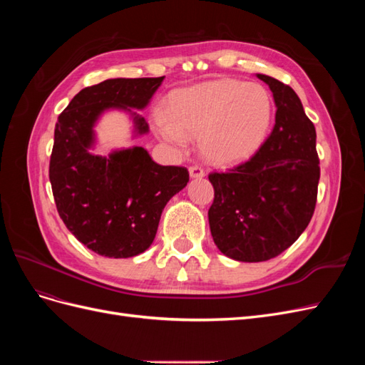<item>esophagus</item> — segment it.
Instances as JSON below:
<instances>
[{
  "label": "esophagus",
  "mask_w": 365,
  "mask_h": 365,
  "mask_svg": "<svg viewBox=\"0 0 365 365\" xmlns=\"http://www.w3.org/2000/svg\"><path fill=\"white\" fill-rule=\"evenodd\" d=\"M189 173H190L192 180H201L205 175V172L201 168H197V165H192V168L189 169Z\"/></svg>",
  "instance_id": "esophagus-1"
}]
</instances>
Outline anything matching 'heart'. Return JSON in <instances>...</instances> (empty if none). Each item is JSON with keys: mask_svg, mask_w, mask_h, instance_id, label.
Here are the masks:
<instances>
[{"mask_svg": "<svg viewBox=\"0 0 365 365\" xmlns=\"http://www.w3.org/2000/svg\"><path fill=\"white\" fill-rule=\"evenodd\" d=\"M272 98L264 86L236 79L208 81L185 88L170 101L169 113L153 118L160 137L185 149L200 135L202 155L230 168L250 160L267 140L272 121Z\"/></svg>", "mask_w": 365, "mask_h": 365, "instance_id": "obj_1", "label": "heart"}]
</instances>
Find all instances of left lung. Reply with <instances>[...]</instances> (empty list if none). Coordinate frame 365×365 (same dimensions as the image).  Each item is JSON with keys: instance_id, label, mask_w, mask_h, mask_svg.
Returning a JSON list of instances; mask_svg holds the SVG:
<instances>
[{"instance_id": "1", "label": "left lung", "mask_w": 365, "mask_h": 365, "mask_svg": "<svg viewBox=\"0 0 365 365\" xmlns=\"http://www.w3.org/2000/svg\"><path fill=\"white\" fill-rule=\"evenodd\" d=\"M257 77L277 108L271 135L247 163L208 175L210 231L219 251L239 262H264L289 248L311 222L319 181L317 132L302 101L274 77Z\"/></svg>"}]
</instances>
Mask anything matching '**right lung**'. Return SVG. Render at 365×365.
<instances>
[{
	"label": "right lung",
	"instance_id": "1",
	"mask_svg": "<svg viewBox=\"0 0 365 365\" xmlns=\"http://www.w3.org/2000/svg\"><path fill=\"white\" fill-rule=\"evenodd\" d=\"M163 77L108 79L83 88L63 109L54 128L50 182L61 219L74 237L105 257L128 259L145 252L155 239L163 210L189 182L178 165H160L141 146L91 152L94 126L109 109L134 121V137L149 126L134 109H145Z\"/></svg>",
	"mask_w": 365,
	"mask_h": 365
}]
</instances>
